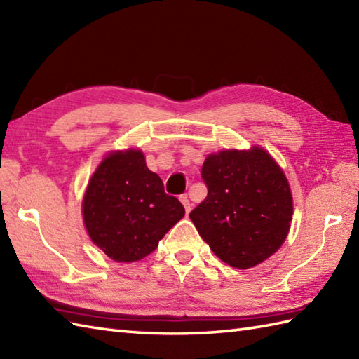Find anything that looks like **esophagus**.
Returning a JSON list of instances; mask_svg holds the SVG:
<instances>
[{"instance_id":"1","label":"esophagus","mask_w":359,"mask_h":359,"mask_svg":"<svg viewBox=\"0 0 359 359\" xmlns=\"http://www.w3.org/2000/svg\"><path fill=\"white\" fill-rule=\"evenodd\" d=\"M180 202H182V205H184V207H185V211H187V212L191 211V207H193V205H191V202H189V199H188V196H187V194L180 196Z\"/></svg>"}]
</instances>
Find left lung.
Here are the masks:
<instances>
[{
    "label": "left lung",
    "mask_w": 359,
    "mask_h": 359,
    "mask_svg": "<svg viewBox=\"0 0 359 359\" xmlns=\"http://www.w3.org/2000/svg\"><path fill=\"white\" fill-rule=\"evenodd\" d=\"M202 177L208 196L189 217L212 253L239 270L276 253L292 226L293 196L270 152L259 144L211 152Z\"/></svg>",
    "instance_id": "left-lung-1"
}]
</instances>
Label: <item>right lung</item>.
Returning a JSON list of instances; mask_svg holds the SVG:
<instances>
[{
	"instance_id": "1",
	"label": "right lung",
	"mask_w": 359,
	"mask_h": 359,
	"mask_svg": "<svg viewBox=\"0 0 359 359\" xmlns=\"http://www.w3.org/2000/svg\"><path fill=\"white\" fill-rule=\"evenodd\" d=\"M83 224L94 245L116 262L151 255L185 216L139 148L112 149L90 175L81 202Z\"/></svg>"
}]
</instances>
